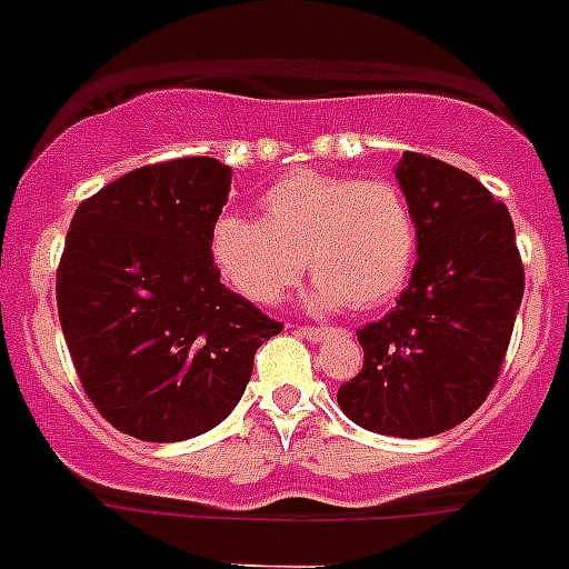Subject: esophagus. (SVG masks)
I'll list each match as a JSON object with an SVG mask.
<instances>
[{"mask_svg": "<svg viewBox=\"0 0 569 569\" xmlns=\"http://www.w3.org/2000/svg\"><path fill=\"white\" fill-rule=\"evenodd\" d=\"M296 333L301 336V339H310V341H321L325 336L330 333L328 328H296Z\"/></svg>", "mask_w": 569, "mask_h": 569, "instance_id": "34e87169", "label": "esophagus"}]
</instances>
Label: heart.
Instances as JSON below:
<instances>
[{"label": "heart", "mask_w": 569, "mask_h": 569, "mask_svg": "<svg viewBox=\"0 0 569 569\" xmlns=\"http://www.w3.org/2000/svg\"><path fill=\"white\" fill-rule=\"evenodd\" d=\"M419 224L399 184L296 170L261 196V219L224 213L210 256L230 288L276 305L301 279H319L316 305L373 310L413 273Z\"/></svg>", "instance_id": "b5f03b06"}]
</instances>
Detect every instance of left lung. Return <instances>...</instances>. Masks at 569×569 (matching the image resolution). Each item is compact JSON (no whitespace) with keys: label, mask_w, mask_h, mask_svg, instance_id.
<instances>
[{"label":"left lung","mask_w":569,"mask_h":569,"mask_svg":"<svg viewBox=\"0 0 569 569\" xmlns=\"http://www.w3.org/2000/svg\"><path fill=\"white\" fill-rule=\"evenodd\" d=\"M396 179L419 261L396 308L356 330L365 365L336 399L365 430L427 439L470 419L499 381L525 264L510 213L476 176L407 150Z\"/></svg>","instance_id":"obj_1"}]
</instances>
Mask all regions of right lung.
<instances>
[{
	"label": "right lung",
	"mask_w": 569,
	"mask_h": 569,
	"mask_svg": "<svg viewBox=\"0 0 569 569\" xmlns=\"http://www.w3.org/2000/svg\"><path fill=\"white\" fill-rule=\"evenodd\" d=\"M230 168L182 156L136 168L70 219L57 305L82 390L142 441H184L239 405L281 321L219 281L210 230Z\"/></svg>",
	"instance_id": "right-lung-1"
}]
</instances>
